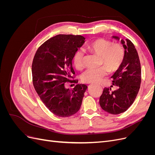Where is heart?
Returning <instances> with one entry per match:
<instances>
[{
  "label": "heart",
  "instance_id": "1",
  "mask_svg": "<svg viewBox=\"0 0 155 155\" xmlns=\"http://www.w3.org/2000/svg\"><path fill=\"white\" fill-rule=\"evenodd\" d=\"M87 51L100 57V65L103 67L95 69H89L81 76L83 82L97 83L101 81L109 73L117 71L122 64L125 58V50L120 43H112L109 40L99 38L85 45ZM83 54L81 50L74 53L72 61L76 70L81 71L84 68Z\"/></svg>",
  "mask_w": 155,
  "mask_h": 155
}]
</instances>
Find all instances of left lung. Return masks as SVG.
<instances>
[{
	"mask_svg": "<svg viewBox=\"0 0 155 155\" xmlns=\"http://www.w3.org/2000/svg\"><path fill=\"white\" fill-rule=\"evenodd\" d=\"M114 38L118 39V37ZM125 48V58L121 67L111 78H113L110 87L104 88L100 97V105L103 110L112 114L125 112L133 104L141 84V65L139 56L134 44L129 39L125 43L121 40ZM117 89L112 91L111 88Z\"/></svg>",
	"mask_w": 155,
	"mask_h": 155,
	"instance_id": "obj_1",
	"label": "left lung"
}]
</instances>
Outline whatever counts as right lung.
Here are the masks:
<instances>
[{
    "mask_svg": "<svg viewBox=\"0 0 155 155\" xmlns=\"http://www.w3.org/2000/svg\"><path fill=\"white\" fill-rule=\"evenodd\" d=\"M85 39L79 35H55L39 46L33 59L35 90L46 108L58 116H71L80 109L87 86L74 79L72 59ZM67 82L77 84L72 92L64 87Z\"/></svg>",
    "mask_w": 155,
    "mask_h": 155,
    "instance_id": "add662e5",
    "label": "right lung"
}]
</instances>
